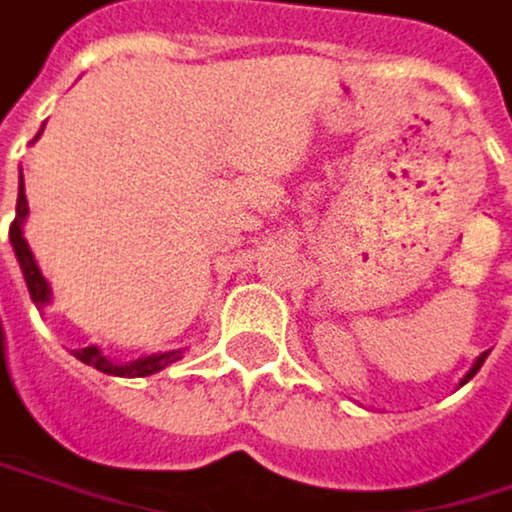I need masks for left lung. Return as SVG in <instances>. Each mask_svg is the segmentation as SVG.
Masks as SVG:
<instances>
[{
  "instance_id": "8db88e82",
  "label": "left lung",
  "mask_w": 512,
  "mask_h": 512,
  "mask_svg": "<svg viewBox=\"0 0 512 512\" xmlns=\"http://www.w3.org/2000/svg\"><path fill=\"white\" fill-rule=\"evenodd\" d=\"M485 356H488V353H482V356H479V359H476V362H473V368H470V371H467V375H464V381H461V384H467V381H470V378H473V375H476V371H479V368H482V362H485Z\"/></svg>"
}]
</instances>
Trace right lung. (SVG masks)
<instances>
[{"mask_svg":"<svg viewBox=\"0 0 512 512\" xmlns=\"http://www.w3.org/2000/svg\"><path fill=\"white\" fill-rule=\"evenodd\" d=\"M39 137V134H36ZM27 196H24V178H21V190H17V211H14V224L8 230L11 236V248L17 254V264H21V273H24V282L30 288V298L36 307H45L51 301V288L33 258V251L24 239V221H27ZM73 356L97 371H104V375H119V378H147V375H156V371H162L165 365L178 362L181 359V350H168V353H153V356H141L134 362H113L101 353V347H82V350H73Z\"/></svg>","mask_w":512,"mask_h":512,"instance_id":"right-lung-1","label":"right lung"}]
</instances>
